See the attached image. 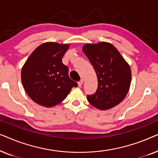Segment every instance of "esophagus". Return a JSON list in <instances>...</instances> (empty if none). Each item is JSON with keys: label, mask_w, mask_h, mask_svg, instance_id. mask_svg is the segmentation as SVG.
Returning a JSON list of instances; mask_svg holds the SVG:
<instances>
[{"label": "esophagus", "mask_w": 158, "mask_h": 158, "mask_svg": "<svg viewBox=\"0 0 158 158\" xmlns=\"http://www.w3.org/2000/svg\"><path fill=\"white\" fill-rule=\"evenodd\" d=\"M77 83H78V86H79V87H81L82 85H83V80L81 79V81H80Z\"/></svg>", "instance_id": "obj_1"}]
</instances>
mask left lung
<instances>
[{
	"label": "left lung",
	"mask_w": 158,
	"mask_h": 158,
	"mask_svg": "<svg viewBox=\"0 0 158 158\" xmlns=\"http://www.w3.org/2000/svg\"><path fill=\"white\" fill-rule=\"evenodd\" d=\"M83 51L96 71L98 83L96 93L87 95L88 102L100 110L118 105L130 87L131 73L129 64L116 47L108 42L86 44Z\"/></svg>",
	"instance_id": "8db88e82"
}]
</instances>
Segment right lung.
Wrapping results in <instances>:
<instances>
[{"instance_id":"1","label":"right lung","mask_w":158,"mask_h":158,"mask_svg":"<svg viewBox=\"0 0 158 158\" xmlns=\"http://www.w3.org/2000/svg\"><path fill=\"white\" fill-rule=\"evenodd\" d=\"M69 44L46 42L31 54L21 70V82L34 102L52 107L64 101L77 83L69 77L62 58Z\"/></svg>"}]
</instances>
